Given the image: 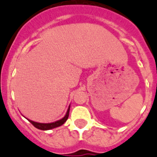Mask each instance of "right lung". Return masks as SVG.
Instances as JSON below:
<instances>
[{
  "instance_id": "obj_1",
  "label": "right lung",
  "mask_w": 157,
  "mask_h": 157,
  "mask_svg": "<svg viewBox=\"0 0 157 157\" xmlns=\"http://www.w3.org/2000/svg\"><path fill=\"white\" fill-rule=\"evenodd\" d=\"M69 108H70V106H69V109H68L67 113L65 114V116L62 119L58 120L57 122H52V123H39V122H33V121H31V120L28 119L30 122H31L35 128H37L39 129H42V130H47V129H54V128L58 127V126H62L66 122V120L68 119L69 118Z\"/></svg>"
}]
</instances>
